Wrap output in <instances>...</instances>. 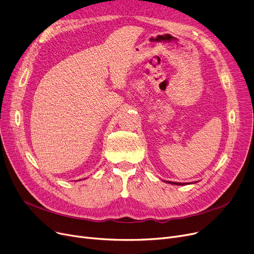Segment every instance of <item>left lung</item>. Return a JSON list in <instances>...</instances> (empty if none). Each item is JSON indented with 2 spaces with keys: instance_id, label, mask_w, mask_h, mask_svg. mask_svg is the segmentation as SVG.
Returning <instances> with one entry per match:
<instances>
[{
  "instance_id": "obj_1",
  "label": "left lung",
  "mask_w": 254,
  "mask_h": 254,
  "mask_svg": "<svg viewBox=\"0 0 254 254\" xmlns=\"http://www.w3.org/2000/svg\"><path fill=\"white\" fill-rule=\"evenodd\" d=\"M169 183L175 184V185H184V184H186V183H178V182H171V181H169Z\"/></svg>"
}]
</instances>
